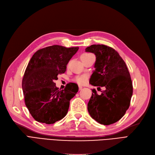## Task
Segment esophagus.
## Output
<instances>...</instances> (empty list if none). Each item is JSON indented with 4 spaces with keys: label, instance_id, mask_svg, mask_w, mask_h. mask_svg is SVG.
Wrapping results in <instances>:
<instances>
[{
    "label": "esophagus",
    "instance_id": "obj_1",
    "mask_svg": "<svg viewBox=\"0 0 155 155\" xmlns=\"http://www.w3.org/2000/svg\"><path fill=\"white\" fill-rule=\"evenodd\" d=\"M78 87H79V91H81V90H82V88H83V87H82V86H79Z\"/></svg>",
    "mask_w": 155,
    "mask_h": 155
}]
</instances>
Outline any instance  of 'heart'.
<instances>
[{"label": "heart", "mask_w": 155, "mask_h": 155, "mask_svg": "<svg viewBox=\"0 0 155 155\" xmlns=\"http://www.w3.org/2000/svg\"><path fill=\"white\" fill-rule=\"evenodd\" d=\"M87 54H90L89 53H84L83 54L82 56H84V55H87ZM86 78L87 77L86 75H82V76H80V77H77L76 78V82L80 84H84L85 82L86 81Z\"/></svg>", "instance_id": "heart-1"}]
</instances>
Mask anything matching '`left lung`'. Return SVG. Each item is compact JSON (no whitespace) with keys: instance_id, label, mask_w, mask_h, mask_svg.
Segmentation results:
<instances>
[{"instance_id":"obj_1","label":"left lung","mask_w":155,"mask_h":155,"mask_svg":"<svg viewBox=\"0 0 155 155\" xmlns=\"http://www.w3.org/2000/svg\"><path fill=\"white\" fill-rule=\"evenodd\" d=\"M85 51L96 56L89 84L106 87L100 95L95 89H92L87 104L88 112L101 124L107 126L115 123L126 113L133 94L132 81L126 64L117 51L105 45H91Z\"/></svg>"}]
</instances>
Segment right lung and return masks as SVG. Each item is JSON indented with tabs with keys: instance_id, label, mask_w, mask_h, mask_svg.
<instances>
[{
	"instance_id": "right-lung-1",
	"label": "right lung",
	"mask_w": 155,
	"mask_h": 155,
	"mask_svg": "<svg viewBox=\"0 0 155 155\" xmlns=\"http://www.w3.org/2000/svg\"><path fill=\"white\" fill-rule=\"evenodd\" d=\"M78 48L53 45L39 49L29 61L22 87L26 106L37 122L51 124L67 114L69 102L78 87L69 83L61 90L54 82L58 74L66 71L68 63Z\"/></svg>"
}]
</instances>
